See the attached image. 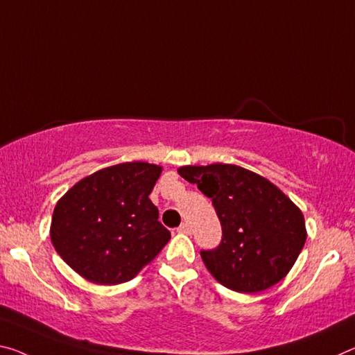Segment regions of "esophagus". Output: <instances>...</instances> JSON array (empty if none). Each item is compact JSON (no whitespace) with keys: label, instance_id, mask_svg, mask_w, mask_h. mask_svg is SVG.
I'll return each mask as SVG.
<instances>
[{"label":"esophagus","instance_id":"esophagus-1","mask_svg":"<svg viewBox=\"0 0 355 355\" xmlns=\"http://www.w3.org/2000/svg\"><path fill=\"white\" fill-rule=\"evenodd\" d=\"M177 232L180 234H191V226L188 223H182L180 224V227L177 229Z\"/></svg>","mask_w":355,"mask_h":355}]
</instances>
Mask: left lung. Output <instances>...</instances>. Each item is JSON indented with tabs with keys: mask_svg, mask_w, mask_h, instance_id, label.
I'll use <instances>...</instances> for the list:
<instances>
[{
	"mask_svg": "<svg viewBox=\"0 0 355 355\" xmlns=\"http://www.w3.org/2000/svg\"><path fill=\"white\" fill-rule=\"evenodd\" d=\"M178 173L211 199L221 221V243L202 250L213 277L252 294L288 275L305 245V219L288 196L257 173L232 164L184 166Z\"/></svg>",
	"mask_w": 355,
	"mask_h": 355,
	"instance_id": "8db88e82",
	"label": "left lung"
}]
</instances>
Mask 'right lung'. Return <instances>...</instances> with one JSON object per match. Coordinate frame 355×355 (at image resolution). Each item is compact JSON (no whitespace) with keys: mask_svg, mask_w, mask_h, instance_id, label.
Listing matches in <instances>:
<instances>
[{"mask_svg":"<svg viewBox=\"0 0 355 355\" xmlns=\"http://www.w3.org/2000/svg\"><path fill=\"white\" fill-rule=\"evenodd\" d=\"M161 167L123 162L76 183L58 200L50 239L72 270L96 284H120L159 254L171 232L148 199Z\"/></svg>","mask_w":355,"mask_h":355,"instance_id":"add662e5","label":"right lung"}]
</instances>
